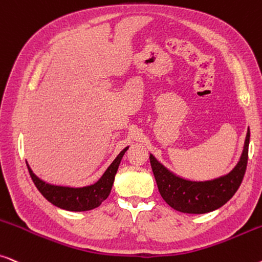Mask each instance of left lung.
I'll return each mask as SVG.
<instances>
[{
	"label": "left lung",
	"instance_id": "obj_1",
	"mask_svg": "<svg viewBox=\"0 0 262 262\" xmlns=\"http://www.w3.org/2000/svg\"><path fill=\"white\" fill-rule=\"evenodd\" d=\"M249 139L250 131L248 130L242 156L236 167L229 174L207 182H190L179 178L150 154L151 169L162 199L173 209L182 213L203 214L220 208L235 195L243 181Z\"/></svg>",
	"mask_w": 262,
	"mask_h": 262
}]
</instances>
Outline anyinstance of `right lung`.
<instances>
[{"label":"right lung","mask_w":262,"mask_h":262,"mask_svg":"<svg viewBox=\"0 0 262 262\" xmlns=\"http://www.w3.org/2000/svg\"><path fill=\"white\" fill-rule=\"evenodd\" d=\"M127 148L128 147L120 151V154L115 158L107 171L95 184L84 186V188H67V186L47 184L46 182L40 181L38 177L35 176L30 166L26 165L36 188L50 203L59 208L72 210V212H85V210L96 208L108 198L112 186H113L119 164H120Z\"/></svg>","instance_id":"obj_1"}]
</instances>
